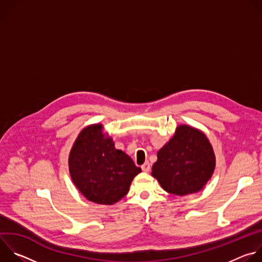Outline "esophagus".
<instances>
[{
	"instance_id": "esophagus-1",
	"label": "esophagus",
	"mask_w": 262,
	"mask_h": 262,
	"mask_svg": "<svg viewBox=\"0 0 262 262\" xmlns=\"http://www.w3.org/2000/svg\"><path fill=\"white\" fill-rule=\"evenodd\" d=\"M142 170L144 171V172H149V171H150V164H149L148 162H146L145 164H143L142 165Z\"/></svg>"
}]
</instances>
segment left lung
Here are the masks:
<instances>
[{
	"instance_id": "left-lung-1",
	"label": "left lung",
	"mask_w": 262,
	"mask_h": 262,
	"mask_svg": "<svg viewBox=\"0 0 262 262\" xmlns=\"http://www.w3.org/2000/svg\"><path fill=\"white\" fill-rule=\"evenodd\" d=\"M214 166V154L206 136L191 126L180 125L158 152L151 174L165 191L184 196L202 190Z\"/></svg>"
}]
</instances>
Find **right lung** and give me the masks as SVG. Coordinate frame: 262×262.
<instances>
[{"label":"right lung","mask_w":262,"mask_h":262,"mask_svg":"<svg viewBox=\"0 0 262 262\" xmlns=\"http://www.w3.org/2000/svg\"><path fill=\"white\" fill-rule=\"evenodd\" d=\"M69 173L79 191L90 201L112 205L121 200L141 172L133 160L115 148L101 124L84 128L69 155Z\"/></svg>","instance_id":"obj_1"}]
</instances>
